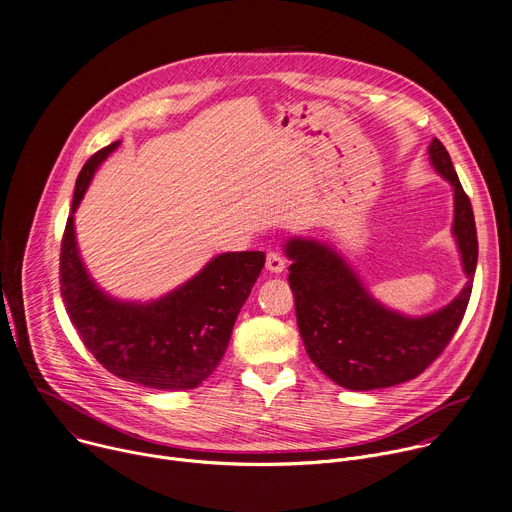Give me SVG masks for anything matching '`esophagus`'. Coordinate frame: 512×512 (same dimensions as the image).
I'll list each match as a JSON object with an SVG mask.
<instances>
[{
  "instance_id": "obj_1",
  "label": "esophagus",
  "mask_w": 512,
  "mask_h": 512,
  "mask_svg": "<svg viewBox=\"0 0 512 512\" xmlns=\"http://www.w3.org/2000/svg\"><path fill=\"white\" fill-rule=\"evenodd\" d=\"M285 258H282V254L280 252H276V250H270L268 254H266V270H270V272H274V274H278V272H282L285 270Z\"/></svg>"
}]
</instances>
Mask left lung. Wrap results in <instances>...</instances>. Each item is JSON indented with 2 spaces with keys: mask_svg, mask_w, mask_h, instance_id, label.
Wrapping results in <instances>:
<instances>
[{
  "mask_svg": "<svg viewBox=\"0 0 512 512\" xmlns=\"http://www.w3.org/2000/svg\"><path fill=\"white\" fill-rule=\"evenodd\" d=\"M429 160L453 187V225L466 287L443 309L407 317L386 309L360 276L331 246L291 238L285 246L297 325L311 362L350 390H374L417 378L449 344L460 327L478 262V236L470 197L464 193L445 146L433 138Z\"/></svg>",
  "mask_w": 512,
  "mask_h": 512,
  "instance_id": "8db88e82",
  "label": "left lung"
}]
</instances>
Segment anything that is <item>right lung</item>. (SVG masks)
Returning a JSON list of instances; mask_svg holds the SVG:
<instances>
[{"mask_svg": "<svg viewBox=\"0 0 512 512\" xmlns=\"http://www.w3.org/2000/svg\"><path fill=\"white\" fill-rule=\"evenodd\" d=\"M120 144L95 152L75 183L61 244V295L85 348L107 372L156 390L195 388L221 362L266 256L219 254L185 285L150 303L105 295L79 256L73 213L97 166Z\"/></svg>", "mask_w": 512, "mask_h": 512, "instance_id": "1", "label": "right lung"}]
</instances>
